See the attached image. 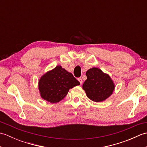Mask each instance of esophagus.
<instances>
[{
  "label": "esophagus",
  "instance_id": "34e87169",
  "mask_svg": "<svg viewBox=\"0 0 147 147\" xmlns=\"http://www.w3.org/2000/svg\"><path fill=\"white\" fill-rule=\"evenodd\" d=\"M78 80L79 81V82L80 83L81 85H82V82H83V80H82V78H79L78 79Z\"/></svg>",
  "mask_w": 147,
  "mask_h": 147
}]
</instances>
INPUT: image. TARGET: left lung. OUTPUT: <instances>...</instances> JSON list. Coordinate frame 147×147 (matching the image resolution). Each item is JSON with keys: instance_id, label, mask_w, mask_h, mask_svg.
Here are the masks:
<instances>
[{"instance_id": "left-lung-1", "label": "left lung", "mask_w": 147, "mask_h": 147, "mask_svg": "<svg viewBox=\"0 0 147 147\" xmlns=\"http://www.w3.org/2000/svg\"><path fill=\"white\" fill-rule=\"evenodd\" d=\"M87 80L82 86L86 95L95 102L105 100L115 89V84L108 74L98 67L90 68L86 71Z\"/></svg>"}]
</instances>
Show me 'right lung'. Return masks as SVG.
Listing matches in <instances>:
<instances>
[{"mask_svg":"<svg viewBox=\"0 0 147 147\" xmlns=\"http://www.w3.org/2000/svg\"><path fill=\"white\" fill-rule=\"evenodd\" d=\"M80 82L61 65L43 74L38 81V90L42 99L56 104L63 99L71 88Z\"/></svg>","mask_w":147,"mask_h":147,"instance_id":"obj_1","label":"right lung"}]
</instances>
